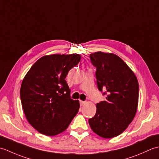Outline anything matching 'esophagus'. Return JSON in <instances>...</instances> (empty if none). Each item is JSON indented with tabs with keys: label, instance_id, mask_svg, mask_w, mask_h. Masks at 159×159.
Masks as SVG:
<instances>
[{
	"label": "esophagus",
	"instance_id": "esophagus-1",
	"mask_svg": "<svg viewBox=\"0 0 159 159\" xmlns=\"http://www.w3.org/2000/svg\"><path fill=\"white\" fill-rule=\"evenodd\" d=\"M79 102H80V106H83L84 104H85V103H86L85 101H83V100H79Z\"/></svg>",
	"mask_w": 159,
	"mask_h": 159
}]
</instances>
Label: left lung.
Listing matches in <instances>:
<instances>
[{
    "instance_id": "8db88e82",
    "label": "left lung",
    "mask_w": 159,
    "mask_h": 159,
    "mask_svg": "<svg viewBox=\"0 0 159 159\" xmlns=\"http://www.w3.org/2000/svg\"><path fill=\"white\" fill-rule=\"evenodd\" d=\"M96 67L98 90L106 95L96 104V113L89 119L90 127L106 139L119 135L126 129L135 116L139 100V83L136 76L120 57L112 53L91 54Z\"/></svg>"
}]
</instances>
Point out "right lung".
I'll return each instance as SVG.
<instances>
[{
    "instance_id": "1",
    "label": "right lung",
    "mask_w": 159,
    "mask_h": 159,
    "mask_svg": "<svg viewBox=\"0 0 159 159\" xmlns=\"http://www.w3.org/2000/svg\"><path fill=\"white\" fill-rule=\"evenodd\" d=\"M80 61L79 54L44 56L24 78L20 88L22 109L40 133L55 136L62 133L79 112V102L71 98L66 78Z\"/></svg>"
}]
</instances>
